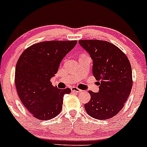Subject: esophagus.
Returning <instances> with one entry per match:
<instances>
[{"mask_svg":"<svg viewBox=\"0 0 147 147\" xmlns=\"http://www.w3.org/2000/svg\"><path fill=\"white\" fill-rule=\"evenodd\" d=\"M71 91L75 92V93H80V92H82V90L79 89V88H76V87H73V88H71Z\"/></svg>","mask_w":147,"mask_h":147,"instance_id":"esophagus-1","label":"esophagus"}]
</instances>
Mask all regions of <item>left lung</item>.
<instances>
[{
    "label": "left lung",
    "mask_w": 147,
    "mask_h": 147,
    "mask_svg": "<svg viewBox=\"0 0 147 147\" xmlns=\"http://www.w3.org/2000/svg\"><path fill=\"white\" fill-rule=\"evenodd\" d=\"M93 60V74L99 85L98 93L89 90L90 100L85 105L87 113L98 120L117 115L130 94L132 67L119 48L99 40H79Z\"/></svg>",
    "instance_id": "obj_1"
}]
</instances>
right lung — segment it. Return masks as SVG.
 Instances as JSON below:
<instances>
[{
	"instance_id": "right-lung-1",
	"label": "right lung",
	"mask_w": 147,
	"mask_h": 147,
	"mask_svg": "<svg viewBox=\"0 0 147 147\" xmlns=\"http://www.w3.org/2000/svg\"><path fill=\"white\" fill-rule=\"evenodd\" d=\"M76 40H51L27 48L18 59L15 82L20 101L39 120H50L61 112L65 94L70 88L58 89L51 79Z\"/></svg>"
}]
</instances>
